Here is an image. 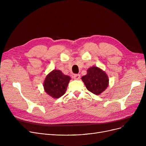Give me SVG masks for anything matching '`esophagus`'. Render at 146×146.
<instances>
[{"instance_id":"34e87169","label":"esophagus","mask_w":146,"mask_h":146,"mask_svg":"<svg viewBox=\"0 0 146 146\" xmlns=\"http://www.w3.org/2000/svg\"><path fill=\"white\" fill-rule=\"evenodd\" d=\"M73 78L74 79H76V80H79L80 78V74H74L73 76Z\"/></svg>"}]
</instances>
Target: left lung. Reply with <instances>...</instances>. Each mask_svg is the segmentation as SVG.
<instances>
[{"label":"left lung","mask_w":146,"mask_h":146,"mask_svg":"<svg viewBox=\"0 0 146 146\" xmlns=\"http://www.w3.org/2000/svg\"><path fill=\"white\" fill-rule=\"evenodd\" d=\"M82 80L87 89L95 95H99L108 86V78L106 73L97 67L89 68L87 74L82 76Z\"/></svg>","instance_id":"8db88e82"}]
</instances>
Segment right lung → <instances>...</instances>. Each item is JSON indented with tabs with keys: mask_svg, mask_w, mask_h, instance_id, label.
I'll list each match as a JSON object with an SVG mask.
<instances>
[{
	"mask_svg": "<svg viewBox=\"0 0 146 146\" xmlns=\"http://www.w3.org/2000/svg\"><path fill=\"white\" fill-rule=\"evenodd\" d=\"M70 78L63 74L60 70H54L46 77L44 87L46 93L53 98L63 96L67 90Z\"/></svg>",
	"mask_w": 146,
	"mask_h": 146,
	"instance_id": "obj_1",
	"label": "right lung"
}]
</instances>
